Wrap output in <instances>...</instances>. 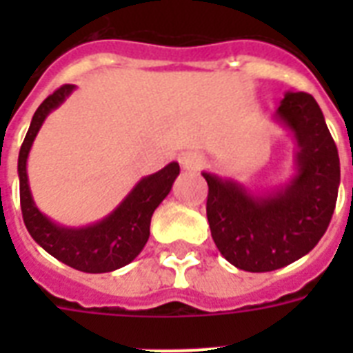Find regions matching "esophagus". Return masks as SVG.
<instances>
[{
	"instance_id": "34e87169",
	"label": "esophagus",
	"mask_w": 353,
	"mask_h": 353,
	"mask_svg": "<svg viewBox=\"0 0 353 353\" xmlns=\"http://www.w3.org/2000/svg\"><path fill=\"white\" fill-rule=\"evenodd\" d=\"M179 163L185 170H199L203 168L205 165V157L198 152H185V154L179 157Z\"/></svg>"
}]
</instances>
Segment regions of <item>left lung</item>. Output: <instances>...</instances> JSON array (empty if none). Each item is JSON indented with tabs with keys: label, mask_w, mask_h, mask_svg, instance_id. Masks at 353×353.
Returning <instances> with one entry per match:
<instances>
[{
	"label": "left lung",
	"mask_w": 353,
	"mask_h": 353,
	"mask_svg": "<svg viewBox=\"0 0 353 353\" xmlns=\"http://www.w3.org/2000/svg\"><path fill=\"white\" fill-rule=\"evenodd\" d=\"M276 119L299 146L296 174L284 188L252 196L203 172L212 240L227 262L249 273L274 271L312 251L328 229L339 192V154L317 101L302 91L285 93Z\"/></svg>",
	"instance_id": "1"
}]
</instances>
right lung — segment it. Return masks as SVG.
Masks as SVG:
<instances>
[{
	"mask_svg": "<svg viewBox=\"0 0 353 353\" xmlns=\"http://www.w3.org/2000/svg\"><path fill=\"white\" fill-rule=\"evenodd\" d=\"M73 90L74 85L71 84L58 88L41 102L30 121L18 157L21 214L25 227L36 243L57 260L84 273H108L130 263L143 251L150 236L152 214L170 192L172 183L179 176V165L170 163L163 170L143 177L112 214L93 225L69 229L49 220L38 210L30 196L27 157L47 115L60 106Z\"/></svg>",
	"mask_w": 353,
	"mask_h": 353,
	"instance_id": "obj_1",
	"label": "right lung"
}]
</instances>
